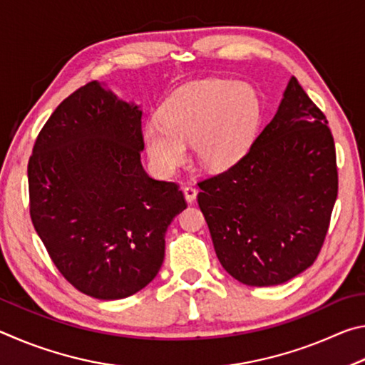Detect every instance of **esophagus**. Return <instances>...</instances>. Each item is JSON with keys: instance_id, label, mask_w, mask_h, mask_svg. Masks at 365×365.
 I'll list each match as a JSON object with an SVG mask.
<instances>
[{"instance_id": "34e87169", "label": "esophagus", "mask_w": 365, "mask_h": 365, "mask_svg": "<svg viewBox=\"0 0 365 365\" xmlns=\"http://www.w3.org/2000/svg\"><path fill=\"white\" fill-rule=\"evenodd\" d=\"M183 195H185V200H187L188 205H191V202H195V200H196L197 190L193 188V187H185L183 188Z\"/></svg>"}]
</instances>
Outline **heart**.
Returning <instances> with one entry per match:
<instances>
[{"instance_id":"heart-1","label":"heart","mask_w":365,"mask_h":365,"mask_svg":"<svg viewBox=\"0 0 365 365\" xmlns=\"http://www.w3.org/2000/svg\"><path fill=\"white\" fill-rule=\"evenodd\" d=\"M261 115V98L252 85L205 80L168 98L159 108L160 123H145L141 138L154 170L164 177L180 168L190 141L202 168L225 170L248 153Z\"/></svg>"}]
</instances>
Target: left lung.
Wrapping results in <instances>:
<instances>
[{
    "instance_id": "left-lung-1",
    "label": "left lung",
    "mask_w": 365,
    "mask_h": 365,
    "mask_svg": "<svg viewBox=\"0 0 365 365\" xmlns=\"http://www.w3.org/2000/svg\"><path fill=\"white\" fill-rule=\"evenodd\" d=\"M197 185L222 267L250 287L292 280L319 256L338 195L324 113L292 77L250 151Z\"/></svg>"
}]
</instances>
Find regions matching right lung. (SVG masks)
<instances>
[{
  "mask_svg": "<svg viewBox=\"0 0 365 365\" xmlns=\"http://www.w3.org/2000/svg\"><path fill=\"white\" fill-rule=\"evenodd\" d=\"M141 109L90 82L49 117L29 160L30 217L78 292L113 301L154 280L165 232L187 202L141 165Z\"/></svg>",
  "mask_w": 365,
  "mask_h": 365,
  "instance_id": "right-lung-1",
  "label": "right lung"
}]
</instances>
